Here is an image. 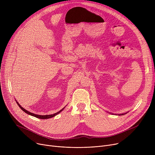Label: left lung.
Returning <instances> with one entry per match:
<instances>
[{
  "label": "left lung",
  "instance_id": "obj_1",
  "mask_svg": "<svg viewBox=\"0 0 155 155\" xmlns=\"http://www.w3.org/2000/svg\"><path fill=\"white\" fill-rule=\"evenodd\" d=\"M128 112H126V113H123V114H114V115H117V116H123V115H124V114H127ZM113 114L114 115V114Z\"/></svg>",
  "mask_w": 155,
  "mask_h": 155
}]
</instances>
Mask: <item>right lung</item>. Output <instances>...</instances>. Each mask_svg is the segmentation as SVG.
<instances>
[{
    "label": "right lung",
    "mask_w": 155,
    "mask_h": 155,
    "mask_svg": "<svg viewBox=\"0 0 155 155\" xmlns=\"http://www.w3.org/2000/svg\"><path fill=\"white\" fill-rule=\"evenodd\" d=\"M15 101H16V103H17L18 104V105H19V107L24 111V112H25L26 114H29V115H30V116H34V117H37V118H39V119H50V118H51V117H54L55 116H56V115H58L59 113H60L64 109V107H63L61 110H60L59 112H57L56 113H55V114H50V115H38V114H34V113H31V112H29L28 110H26L24 108H23L22 107H21V105L17 102V101L15 100Z\"/></svg>",
    "instance_id": "1"
}]
</instances>
